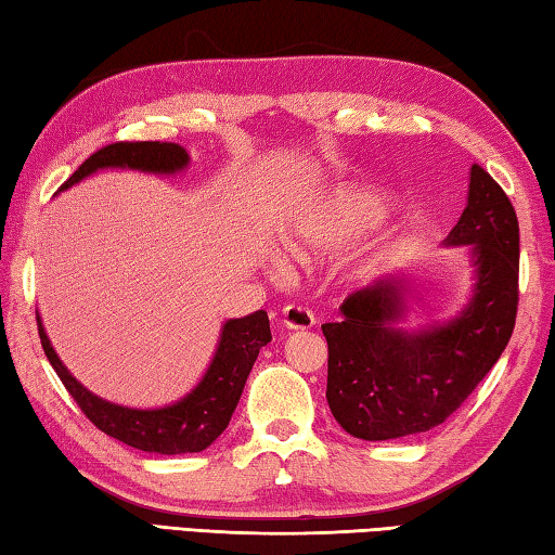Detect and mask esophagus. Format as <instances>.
<instances>
[{
  "label": "esophagus",
  "instance_id": "esophagus-1",
  "mask_svg": "<svg viewBox=\"0 0 555 555\" xmlns=\"http://www.w3.org/2000/svg\"><path fill=\"white\" fill-rule=\"evenodd\" d=\"M281 322H284L288 330H310L315 325V315H312V310H308L306 306L291 304L281 310Z\"/></svg>",
  "mask_w": 555,
  "mask_h": 555
}]
</instances>
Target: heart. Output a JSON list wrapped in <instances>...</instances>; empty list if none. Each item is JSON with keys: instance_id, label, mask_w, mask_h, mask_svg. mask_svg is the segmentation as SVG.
Instances as JSON below:
<instances>
[{"instance_id": "heart-1", "label": "heart", "mask_w": 555, "mask_h": 555, "mask_svg": "<svg viewBox=\"0 0 555 555\" xmlns=\"http://www.w3.org/2000/svg\"><path fill=\"white\" fill-rule=\"evenodd\" d=\"M383 216L386 204L380 196L371 191H339L327 204L298 220L286 237V247L296 257H308L312 251L345 245L369 235Z\"/></svg>"}]
</instances>
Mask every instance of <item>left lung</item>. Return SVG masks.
Instances as JSON below:
<instances>
[{
	"instance_id": "8db88e82",
	"label": "left lung",
	"mask_w": 555,
	"mask_h": 555,
	"mask_svg": "<svg viewBox=\"0 0 555 555\" xmlns=\"http://www.w3.org/2000/svg\"><path fill=\"white\" fill-rule=\"evenodd\" d=\"M447 245H473L476 294L456 320L402 332L400 276L357 291L325 322L327 405L351 437L386 441L429 431L453 415L512 337L519 306V223L505 191L470 167L468 206Z\"/></svg>"
}]
</instances>
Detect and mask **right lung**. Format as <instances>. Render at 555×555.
<instances>
[{
	"mask_svg": "<svg viewBox=\"0 0 555 555\" xmlns=\"http://www.w3.org/2000/svg\"><path fill=\"white\" fill-rule=\"evenodd\" d=\"M186 163V150L175 143H153V140L128 143V140H118V143L104 145L94 155H89L60 189L77 184L79 179L102 167H130L143 169V172L172 175L177 169H184ZM36 322L40 345H43L50 366L55 369L57 378L63 380V386L75 398L87 420L102 429L104 435L150 453H196L214 444L223 435L230 417H233L259 349L271 341L269 318L264 310L251 312L247 318L228 320L204 380L184 400L159 410H133L106 402L92 396L85 386H79L77 378L69 376L63 361L57 359L55 349L50 347V339L46 337L38 315Z\"/></svg>",
	"mask_w": 555,
	"mask_h": 555,
	"instance_id": "obj_1",
	"label": "right lung"
}]
</instances>
